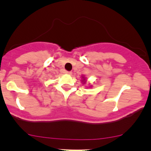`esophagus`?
I'll list each match as a JSON object with an SVG mask.
<instances>
[{
    "instance_id": "34e87169",
    "label": "esophagus",
    "mask_w": 151,
    "mask_h": 151,
    "mask_svg": "<svg viewBox=\"0 0 151 151\" xmlns=\"http://www.w3.org/2000/svg\"><path fill=\"white\" fill-rule=\"evenodd\" d=\"M65 73H66V74H72V72H71V71H65Z\"/></svg>"
}]
</instances>
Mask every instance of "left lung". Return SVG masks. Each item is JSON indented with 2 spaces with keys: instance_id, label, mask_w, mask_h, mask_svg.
<instances>
[{
  "instance_id": "8db88e82",
  "label": "left lung",
  "mask_w": 151,
  "mask_h": 151,
  "mask_svg": "<svg viewBox=\"0 0 151 151\" xmlns=\"http://www.w3.org/2000/svg\"><path fill=\"white\" fill-rule=\"evenodd\" d=\"M83 77V80H82V82H83V83H84V84H85V83H86V81H85V78L84 77Z\"/></svg>"
}]
</instances>
